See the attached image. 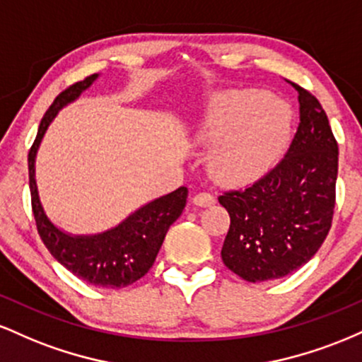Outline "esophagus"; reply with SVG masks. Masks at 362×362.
I'll use <instances>...</instances> for the list:
<instances>
[{
    "label": "esophagus",
    "mask_w": 362,
    "mask_h": 362,
    "mask_svg": "<svg viewBox=\"0 0 362 362\" xmlns=\"http://www.w3.org/2000/svg\"><path fill=\"white\" fill-rule=\"evenodd\" d=\"M192 202H194V206H197V207H211V206H214L216 201L211 194L199 192L192 197Z\"/></svg>",
    "instance_id": "obj_1"
}]
</instances>
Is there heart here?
Masks as SVG:
<instances>
[{
    "instance_id": "obj_1",
    "label": "heart",
    "mask_w": 362,
    "mask_h": 362,
    "mask_svg": "<svg viewBox=\"0 0 362 362\" xmlns=\"http://www.w3.org/2000/svg\"><path fill=\"white\" fill-rule=\"evenodd\" d=\"M293 112L264 90H231L202 115L197 138L214 144L209 170L219 184L247 185L272 170L291 136Z\"/></svg>"
}]
</instances>
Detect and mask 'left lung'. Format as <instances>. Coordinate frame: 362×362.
Listing matches in <instances>:
<instances>
[{"label":"left lung","instance_id":"8db88e82","mask_svg":"<svg viewBox=\"0 0 362 362\" xmlns=\"http://www.w3.org/2000/svg\"><path fill=\"white\" fill-rule=\"evenodd\" d=\"M294 88L300 126L281 163L242 192L219 195L231 219L221 259L248 282L298 271L322 247L334 216L337 141L317 98Z\"/></svg>","mask_w":362,"mask_h":362}]
</instances>
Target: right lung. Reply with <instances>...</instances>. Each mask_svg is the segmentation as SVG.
Segmentation results:
<instances>
[{
    "mask_svg": "<svg viewBox=\"0 0 362 362\" xmlns=\"http://www.w3.org/2000/svg\"><path fill=\"white\" fill-rule=\"evenodd\" d=\"M100 74H91L69 86L40 120L39 132L28 153V178H30L32 209L37 230L51 255L80 279L100 288L120 289L132 284L151 269L168 228L184 211L189 190L185 187L146 202L114 228L93 235H73L61 230L45 213L35 178V158L45 132L59 110L80 98Z\"/></svg>",
    "mask_w": 362,
    "mask_h": 362,
    "instance_id": "obj_1",
    "label": "right lung"
}]
</instances>
